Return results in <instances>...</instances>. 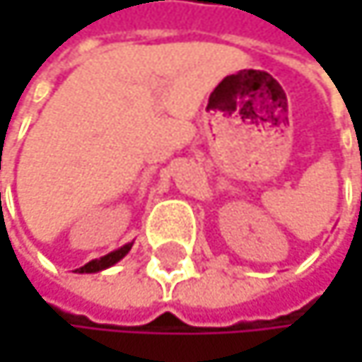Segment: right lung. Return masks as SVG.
Wrapping results in <instances>:
<instances>
[{"instance_id": "1", "label": "right lung", "mask_w": 362, "mask_h": 362, "mask_svg": "<svg viewBox=\"0 0 362 362\" xmlns=\"http://www.w3.org/2000/svg\"><path fill=\"white\" fill-rule=\"evenodd\" d=\"M132 245H134V243H127V245H123V247H119V250H115V252L103 255L100 259H92V262H88L86 266L77 268L75 272H98V270H105V268H109L112 264H117L121 257H125L127 252L132 250Z\"/></svg>"}]
</instances>
